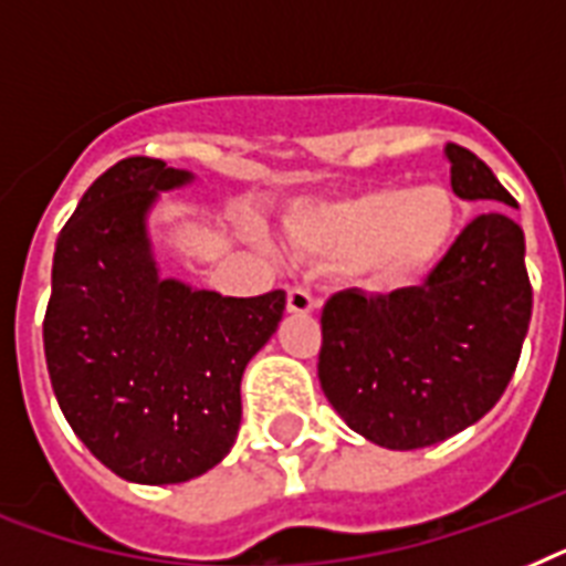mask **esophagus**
I'll list each match as a JSON object with an SVG mask.
<instances>
[{
  "mask_svg": "<svg viewBox=\"0 0 566 566\" xmlns=\"http://www.w3.org/2000/svg\"><path fill=\"white\" fill-rule=\"evenodd\" d=\"M314 308H317V300L305 287H300V284L287 287V311L291 314H311Z\"/></svg>",
  "mask_w": 566,
  "mask_h": 566,
  "instance_id": "34e87169",
  "label": "esophagus"
}]
</instances>
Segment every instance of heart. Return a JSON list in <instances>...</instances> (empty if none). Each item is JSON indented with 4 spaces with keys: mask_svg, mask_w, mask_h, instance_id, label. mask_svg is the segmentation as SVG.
Listing matches in <instances>:
<instances>
[{
    "mask_svg": "<svg viewBox=\"0 0 566 566\" xmlns=\"http://www.w3.org/2000/svg\"><path fill=\"white\" fill-rule=\"evenodd\" d=\"M458 229V202L443 185L370 188L344 202L311 208L296 220L302 249L326 258H361L367 284L394 293L438 264Z\"/></svg>",
    "mask_w": 566,
    "mask_h": 566,
    "instance_id": "obj_1",
    "label": "heart"
}]
</instances>
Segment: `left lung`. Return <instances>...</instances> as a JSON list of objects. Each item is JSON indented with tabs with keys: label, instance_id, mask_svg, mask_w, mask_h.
Here are the masks:
<instances>
[{
	"label": "left lung",
	"instance_id": "8db88e82",
	"mask_svg": "<svg viewBox=\"0 0 566 566\" xmlns=\"http://www.w3.org/2000/svg\"><path fill=\"white\" fill-rule=\"evenodd\" d=\"M461 199L511 205L491 167L447 144ZM532 319L526 238L505 211L479 213L420 287L340 291L319 326L317 376L346 426L387 449H422L482 420L517 370Z\"/></svg>",
	"mask_w": 566,
	"mask_h": 566
}]
</instances>
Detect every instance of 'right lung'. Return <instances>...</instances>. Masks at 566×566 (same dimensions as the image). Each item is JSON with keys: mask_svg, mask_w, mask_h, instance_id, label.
<instances>
[{"mask_svg": "<svg viewBox=\"0 0 566 566\" xmlns=\"http://www.w3.org/2000/svg\"><path fill=\"white\" fill-rule=\"evenodd\" d=\"M190 179L123 158L82 196L52 261V390L84 447L137 484L188 482L229 455L240 378L284 311V291L238 300L158 275L146 213Z\"/></svg>", "mask_w": 566, "mask_h": 566, "instance_id": "add662e5", "label": "right lung"}]
</instances>
